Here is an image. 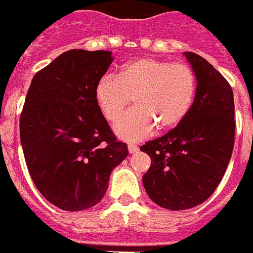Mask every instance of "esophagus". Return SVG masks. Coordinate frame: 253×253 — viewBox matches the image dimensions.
Segmentation results:
<instances>
[{"label":"esophagus","instance_id":"esophagus-1","mask_svg":"<svg viewBox=\"0 0 253 253\" xmlns=\"http://www.w3.org/2000/svg\"><path fill=\"white\" fill-rule=\"evenodd\" d=\"M128 151H129V153H134V152L138 151V147L137 145H134V144H129Z\"/></svg>","mask_w":253,"mask_h":253}]
</instances>
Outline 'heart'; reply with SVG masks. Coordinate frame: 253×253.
Instances as JSON below:
<instances>
[{
  "label": "heart",
  "mask_w": 253,
  "mask_h": 253,
  "mask_svg": "<svg viewBox=\"0 0 253 253\" xmlns=\"http://www.w3.org/2000/svg\"><path fill=\"white\" fill-rule=\"evenodd\" d=\"M195 88V73L185 64L138 58L123 66L117 77L102 76L94 98L104 117L115 121L133 98L135 108L116 123L115 133L125 141H140L156 126H176L191 108Z\"/></svg>",
  "instance_id": "b5f03b06"
}]
</instances>
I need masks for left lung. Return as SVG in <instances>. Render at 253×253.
Wrapping results in <instances>:
<instances>
[{"mask_svg": "<svg viewBox=\"0 0 253 253\" xmlns=\"http://www.w3.org/2000/svg\"><path fill=\"white\" fill-rule=\"evenodd\" d=\"M196 77V93L177 126L140 149L151 168L142 176L157 206L184 211L208 199L221 181L235 140V104L228 81L206 58L184 52Z\"/></svg>", "mask_w": 253, "mask_h": 253, "instance_id": "left-lung-1", "label": "left lung"}]
</instances>
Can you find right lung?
<instances>
[{
	"instance_id": "obj_1",
	"label": "right lung",
	"mask_w": 253,
	"mask_h": 253,
	"mask_svg": "<svg viewBox=\"0 0 253 253\" xmlns=\"http://www.w3.org/2000/svg\"><path fill=\"white\" fill-rule=\"evenodd\" d=\"M112 52L72 49L34 76L20 119L21 145L40 193L60 210L101 201L112 170L128 156L94 98Z\"/></svg>"
}]
</instances>
